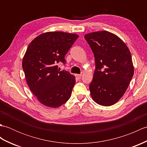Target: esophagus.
<instances>
[{"label": "esophagus", "instance_id": "obj_1", "mask_svg": "<svg viewBox=\"0 0 147 147\" xmlns=\"http://www.w3.org/2000/svg\"><path fill=\"white\" fill-rule=\"evenodd\" d=\"M75 76H76V78H78V80L82 78V74H76Z\"/></svg>", "mask_w": 147, "mask_h": 147}]
</instances>
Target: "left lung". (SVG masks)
I'll list each match as a JSON object with an SVG mask.
<instances>
[{
  "mask_svg": "<svg viewBox=\"0 0 147 147\" xmlns=\"http://www.w3.org/2000/svg\"><path fill=\"white\" fill-rule=\"evenodd\" d=\"M85 38L95 61L89 86L92 98L100 105H114L123 96L133 76L131 52L119 37L107 31L87 33Z\"/></svg>",
  "mask_w": 147,
  "mask_h": 147,
  "instance_id": "8db88e82",
  "label": "left lung"
}]
</instances>
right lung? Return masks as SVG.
<instances>
[{"label":"right lung","instance_id":"right-lung-1","mask_svg":"<svg viewBox=\"0 0 147 147\" xmlns=\"http://www.w3.org/2000/svg\"><path fill=\"white\" fill-rule=\"evenodd\" d=\"M79 36L63 32L43 33L28 47L22 66L29 88L38 101L56 108L71 95L76 79L66 71H60L57 63H65V55Z\"/></svg>","mask_w":147,"mask_h":147}]
</instances>
